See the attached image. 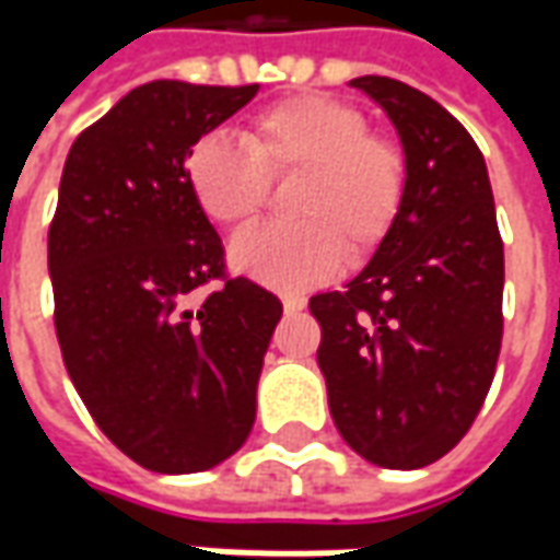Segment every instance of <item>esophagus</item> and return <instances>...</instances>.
Instances as JSON below:
<instances>
[{
  "instance_id": "34e87169",
  "label": "esophagus",
  "mask_w": 560,
  "mask_h": 560,
  "mask_svg": "<svg viewBox=\"0 0 560 560\" xmlns=\"http://www.w3.org/2000/svg\"><path fill=\"white\" fill-rule=\"evenodd\" d=\"M308 302L302 299V295H283V308H287V314H295V312H302Z\"/></svg>"
}]
</instances>
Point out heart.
<instances>
[{"instance_id": "1", "label": "heart", "mask_w": 560, "mask_h": 560, "mask_svg": "<svg viewBox=\"0 0 560 560\" xmlns=\"http://www.w3.org/2000/svg\"><path fill=\"white\" fill-rule=\"evenodd\" d=\"M295 221L252 224L230 243V265L270 290L302 292L364 265L396 230L408 199L405 149L374 133L355 102L302 93L265 108L243 142L208 133L186 152V186L214 224H243L290 180Z\"/></svg>"}]
</instances>
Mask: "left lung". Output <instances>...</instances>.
Masks as SVG:
<instances>
[{
	"label": "left lung",
	"instance_id": "left-lung-1",
	"mask_svg": "<svg viewBox=\"0 0 560 560\" xmlns=\"http://www.w3.org/2000/svg\"><path fill=\"white\" fill-rule=\"evenodd\" d=\"M396 124L408 199L396 230L342 292L314 295L330 415L361 458L440 462L477 420L502 349L505 248L483 152L436 98L355 77Z\"/></svg>",
	"mask_w": 560,
	"mask_h": 560
}]
</instances>
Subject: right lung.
<instances>
[{
	"label": "right lung",
	"instance_id": "add662e5",
	"mask_svg": "<svg viewBox=\"0 0 560 560\" xmlns=\"http://www.w3.org/2000/svg\"><path fill=\"white\" fill-rule=\"evenodd\" d=\"M258 93L152 80L71 145L49 224L55 334L98 430L159 474H196L252 433L280 299L230 277L186 152ZM208 282L219 290L201 295Z\"/></svg>",
	"mask_w": 560,
	"mask_h": 560
}]
</instances>
